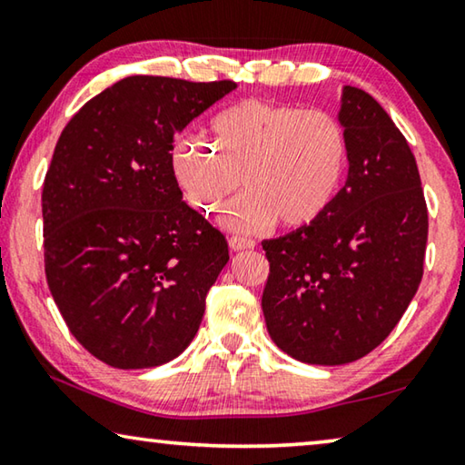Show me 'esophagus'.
Returning a JSON list of instances; mask_svg holds the SVG:
<instances>
[{
  "label": "esophagus",
  "instance_id": "34e87169",
  "mask_svg": "<svg viewBox=\"0 0 465 465\" xmlns=\"http://www.w3.org/2000/svg\"><path fill=\"white\" fill-rule=\"evenodd\" d=\"M254 246H256V242L252 240V238H242V235H232V238H230V248L233 252L250 250V248H254Z\"/></svg>",
  "mask_w": 465,
  "mask_h": 465
}]
</instances>
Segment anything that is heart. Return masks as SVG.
Listing matches in <instances>:
<instances>
[{"mask_svg":"<svg viewBox=\"0 0 465 465\" xmlns=\"http://www.w3.org/2000/svg\"><path fill=\"white\" fill-rule=\"evenodd\" d=\"M346 162L349 139L334 114L258 100L223 108L209 121L207 141L188 137L174 149L180 184L201 213L248 186L223 217L240 232L274 219L285 227L318 222L336 201Z\"/></svg>","mask_w":465,"mask_h":465,"instance_id":"b5f03b06","label":"heart"}]
</instances>
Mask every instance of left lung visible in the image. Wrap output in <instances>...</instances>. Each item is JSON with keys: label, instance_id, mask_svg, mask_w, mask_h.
Here are the masks:
<instances>
[{"label": "left lung", "instance_id": "8db88e82", "mask_svg": "<svg viewBox=\"0 0 465 465\" xmlns=\"http://www.w3.org/2000/svg\"><path fill=\"white\" fill-rule=\"evenodd\" d=\"M338 121L349 176L318 222L264 240L269 334L310 365L352 363L391 332L422 279L429 213L400 129L367 92L344 85Z\"/></svg>", "mask_w": 465, "mask_h": 465}]
</instances>
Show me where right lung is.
<instances>
[{"instance_id": "right-lung-1", "label": "right lung", "mask_w": 465, "mask_h": 465, "mask_svg": "<svg viewBox=\"0 0 465 465\" xmlns=\"http://www.w3.org/2000/svg\"><path fill=\"white\" fill-rule=\"evenodd\" d=\"M235 90L131 75L80 108L43 186L45 272L69 332L102 363H168L196 334L230 261L223 233L183 201L172 166L188 123Z\"/></svg>"}]
</instances>
